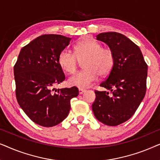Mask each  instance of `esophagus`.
<instances>
[{
    "instance_id": "obj_1",
    "label": "esophagus",
    "mask_w": 160,
    "mask_h": 160,
    "mask_svg": "<svg viewBox=\"0 0 160 160\" xmlns=\"http://www.w3.org/2000/svg\"><path fill=\"white\" fill-rule=\"evenodd\" d=\"M85 92H86V90H85V89H81V88L78 89V92H79L80 95H82V94Z\"/></svg>"
}]
</instances>
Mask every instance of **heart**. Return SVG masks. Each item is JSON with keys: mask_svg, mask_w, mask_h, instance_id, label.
<instances>
[{"mask_svg": "<svg viewBox=\"0 0 160 160\" xmlns=\"http://www.w3.org/2000/svg\"><path fill=\"white\" fill-rule=\"evenodd\" d=\"M83 62L84 70L68 79V84L79 88L89 87L97 79L98 75L106 76L111 73L114 65V56L111 50L102 48L98 41L86 37L74 46V54L63 49L58 57V63L63 71L73 73L78 61Z\"/></svg>", "mask_w": 160, "mask_h": 160, "instance_id": "heart-1", "label": "heart"}]
</instances>
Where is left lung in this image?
I'll return each instance as SVG.
<instances>
[{"mask_svg": "<svg viewBox=\"0 0 160 160\" xmlns=\"http://www.w3.org/2000/svg\"><path fill=\"white\" fill-rule=\"evenodd\" d=\"M96 39L106 43L114 56V65L100 86L106 91H95L92 108L98 121L117 126L134 114L145 96L148 66L140 48L124 35L102 32Z\"/></svg>", "mask_w": 160, "mask_h": 160, "instance_id": "left-lung-1", "label": "left lung"}]
</instances>
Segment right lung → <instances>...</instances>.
I'll return each mask as SVG.
<instances>
[{"instance_id": "obj_1", "label": "right lung", "mask_w": 160, "mask_h": 160, "mask_svg": "<svg viewBox=\"0 0 160 160\" xmlns=\"http://www.w3.org/2000/svg\"><path fill=\"white\" fill-rule=\"evenodd\" d=\"M71 38L49 34L37 37L21 49L14 67L17 102L32 122L50 128L68 115L71 100L78 95L77 87L56 89L65 80L58 63L59 54Z\"/></svg>"}]
</instances>
